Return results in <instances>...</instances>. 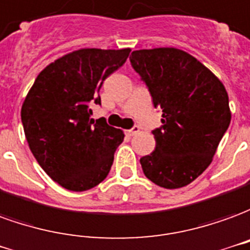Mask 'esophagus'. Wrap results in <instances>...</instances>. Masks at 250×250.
<instances>
[{
  "label": "esophagus",
  "instance_id": "esophagus-1",
  "mask_svg": "<svg viewBox=\"0 0 250 250\" xmlns=\"http://www.w3.org/2000/svg\"><path fill=\"white\" fill-rule=\"evenodd\" d=\"M140 132V128L139 126H133L132 129H129V130H126V133L129 134V136H134V134H137Z\"/></svg>",
  "mask_w": 250,
  "mask_h": 250
}]
</instances>
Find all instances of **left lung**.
I'll use <instances>...</instances> for the list:
<instances>
[{
    "mask_svg": "<svg viewBox=\"0 0 250 250\" xmlns=\"http://www.w3.org/2000/svg\"><path fill=\"white\" fill-rule=\"evenodd\" d=\"M130 63L146 83L162 128L155 150L141 157L144 175L164 188L194 182L217 152L231 111L224 83L192 55L173 47L133 51Z\"/></svg>",
    "mask_w": 250,
    "mask_h": 250,
    "instance_id": "8db88e82",
    "label": "left lung"
}]
</instances>
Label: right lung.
<instances>
[{
    "label": "right lung",
    "mask_w": 250,
    "mask_h": 250,
    "mask_svg": "<svg viewBox=\"0 0 250 250\" xmlns=\"http://www.w3.org/2000/svg\"><path fill=\"white\" fill-rule=\"evenodd\" d=\"M129 54L130 48L72 51L49 63L26 94L21 121L29 149L67 190H90L110 171L125 134L102 118L94 121L90 105H101L102 83Z\"/></svg>",
    "instance_id": "1"
}]
</instances>
